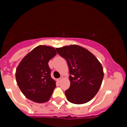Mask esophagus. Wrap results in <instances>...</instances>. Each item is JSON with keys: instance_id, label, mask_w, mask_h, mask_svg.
Returning a JSON list of instances; mask_svg holds the SVG:
<instances>
[{"instance_id": "esophagus-1", "label": "esophagus", "mask_w": 127, "mask_h": 127, "mask_svg": "<svg viewBox=\"0 0 127 127\" xmlns=\"http://www.w3.org/2000/svg\"><path fill=\"white\" fill-rule=\"evenodd\" d=\"M63 76H61V78H59V79H58V82H59V83H60V82H61V81H62V80H63Z\"/></svg>"}]
</instances>
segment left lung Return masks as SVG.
Instances as JSON below:
<instances>
[{
	"label": "left lung",
	"mask_w": 127,
	"mask_h": 127,
	"mask_svg": "<svg viewBox=\"0 0 127 127\" xmlns=\"http://www.w3.org/2000/svg\"><path fill=\"white\" fill-rule=\"evenodd\" d=\"M56 49L66 59L69 67L70 86L65 91L67 99L74 104L90 101L102 83L104 73L101 64L91 52L78 45Z\"/></svg>",
	"instance_id": "8db88e82"
}]
</instances>
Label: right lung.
<instances>
[{"label":"right lung","instance_id":"add662e5","mask_svg":"<svg viewBox=\"0 0 127 127\" xmlns=\"http://www.w3.org/2000/svg\"><path fill=\"white\" fill-rule=\"evenodd\" d=\"M56 54L53 47L40 45L21 61L16 69L15 78L26 98L39 103L50 99L56 87V81L51 77L48 63Z\"/></svg>","mask_w":127,"mask_h":127}]
</instances>
